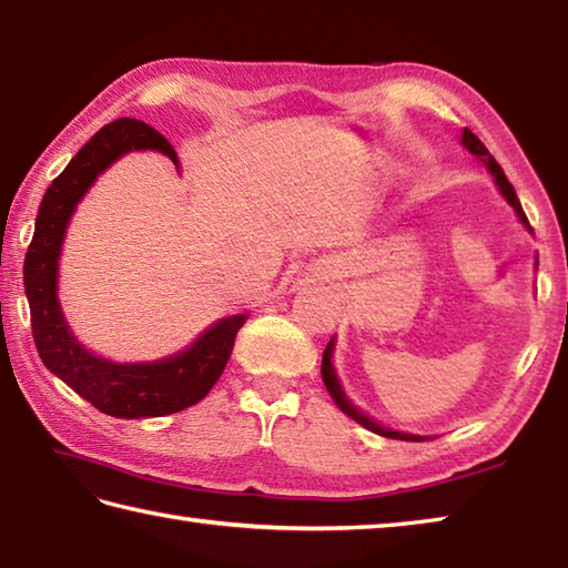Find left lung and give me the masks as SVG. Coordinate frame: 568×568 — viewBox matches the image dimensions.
Wrapping results in <instances>:
<instances>
[{"label":"left lung","instance_id":"8db88e82","mask_svg":"<svg viewBox=\"0 0 568 568\" xmlns=\"http://www.w3.org/2000/svg\"><path fill=\"white\" fill-rule=\"evenodd\" d=\"M463 145L467 148L469 153L473 155H477L479 160H483V163H487V168H489V173L495 175V180H497V187L501 190V195L507 197V202L511 207L517 210V215H519V220L527 224L529 227V220H527V215H524V210H521V205H519V197H517V192H515V187H511V183L507 180V175H505V170L499 168V163L495 158L489 155V151L485 148V143L479 141V138L469 131V128H465V133H463ZM331 353H334V341H331V344L326 346V351H324V358H321V376H324V383H326V390L331 393V398L336 400V405L341 410H344L348 417H353V420L356 423H361L363 427H368V430H373L376 435H383V437H393V440H408V443H423L425 437H420V435H410V433H398V430H390V427H383V425H378V423H373L368 415H363L361 410H356L353 408V405L348 403V398H346V393L341 390V383H338V378H336V373H334V366H331Z\"/></svg>","mask_w":568,"mask_h":568}]
</instances>
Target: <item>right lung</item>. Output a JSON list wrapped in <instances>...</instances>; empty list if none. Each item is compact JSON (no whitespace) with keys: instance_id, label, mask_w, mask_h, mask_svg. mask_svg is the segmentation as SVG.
Masks as SVG:
<instances>
[{"instance_id":"1","label":"right lung","mask_w":568,"mask_h":568,"mask_svg":"<svg viewBox=\"0 0 568 568\" xmlns=\"http://www.w3.org/2000/svg\"><path fill=\"white\" fill-rule=\"evenodd\" d=\"M160 151L178 165V155L153 125L118 118L103 125L63 173L49 185L39 205L37 230L24 260V288L31 312V334L44 366L77 390L93 408L113 417H160L205 398L227 366L230 353L247 316L217 321L187 351L158 363L121 366L85 351L63 321L57 298V270L67 224L77 202L99 173L131 151Z\"/></svg>"}]
</instances>
